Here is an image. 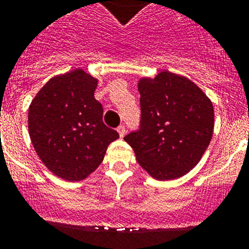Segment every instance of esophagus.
I'll list each match as a JSON object with an SVG mask.
<instances>
[{
  "label": "esophagus",
  "mask_w": 249,
  "mask_h": 249,
  "mask_svg": "<svg viewBox=\"0 0 249 249\" xmlns=\"http://www.w3.org/2000/svg\"><path fill=\"white\" fill-rule=\"evenodd\" d=\"M116 130H118V133H119V135H120V138L124 137L125 133H126V129H125L124 125H120V126H119L118 129H116Z\"/></svg>",
  "instance_id": "esophagus-1"
}]
</instances>
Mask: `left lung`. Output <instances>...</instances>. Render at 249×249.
Here are the masks:
<instances>
[{"mask_svg": "<svg viewBox=\"0 0 249 249\" xmlns=\"http://www.w3.org/2000/svg\"><path fill=\"white\" fill-rule=\"evenodd\" d=\"M140 127L127 134L138 163L153 178L170 180L185 176L202 159L214 129L211 99L192 80L169 71L142 77Z\"/></svg>", "mask_w": 249, "mask_h": 249, "instance_id": "obj_1", "label": "left lung"}]
</instances>
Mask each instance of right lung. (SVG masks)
<instances>
[{"label": "right lung", "instance_id": "add662e5", "mask_svg": "<svg viewBox=\"0 0 249 249\" xmlns=\"http://www.w3.org/2000/svg\"><path fill=\"white\" fill-rule=\"evenodd\" d=\"M96 86L98 80L76 69L50 79L29 107L32 145L47 169L65 180L90 176L119 138L103 123Z\"/></svg>", "mask_w": 249, "mask_h": 249}]
</instances>
